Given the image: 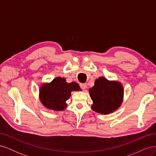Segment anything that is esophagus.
I'll use <instances>...</instances> for the list:
<instances>
[{"label": "esophagus", "instance_id": "esophagus-1", "mask_svg": "<svg viewBox=\"0 0 156 156\" xmlns=\"http://www.w3.org/2000/svg\"><path fill=\"white\" fill-rule=\"evenodd\" d=\"M80 87H81L83 90H85L87 88V84L85 83L80 84Z\"/></svg>", "mask_w": 156, "mask_h": 156}]
</instances>
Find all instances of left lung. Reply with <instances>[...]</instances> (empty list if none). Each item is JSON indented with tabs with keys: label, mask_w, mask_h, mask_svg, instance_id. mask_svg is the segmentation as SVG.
<instances>
[{
	"label": "left lung",
	"mask_w": 156,
	"mask_h": 156,
	"mask_svg": "<svg viewBox=\"0 0 156 156\" xmlns=\"http://www.w3.org/2000/svg\"><path fill=\"white\" fill-rule=\"evenodd\" d=\"M89 94L93 101L92 109L100 114L108 115L121 106L124 90L119 81L100 77L96 79L94 86L89 89Z\"/></svg>",
	"instance_id": "1"
}]
</instances>
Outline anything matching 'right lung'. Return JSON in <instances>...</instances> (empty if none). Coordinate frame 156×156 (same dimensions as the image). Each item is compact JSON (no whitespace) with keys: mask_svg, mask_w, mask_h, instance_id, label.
Instances as JSON below:
<instances>
[{"mask_svg":"<svg viewBox=\"0 0 156 156\" xmlns=\"http://www.w3.org/2000/svg\"><path fill=\"white\" fill-rule=\"evenodd\" d=\"M81 90L79 84L68 83L64 77H57L49 83H43L39 89L41 103L46 108L54 111H62L67 107L66 101L72 91Z\"/></svg>","mask_w":156,"mask_h":156,"instance_id":"right-lung-1","label":"right lung"}]
</instances>
